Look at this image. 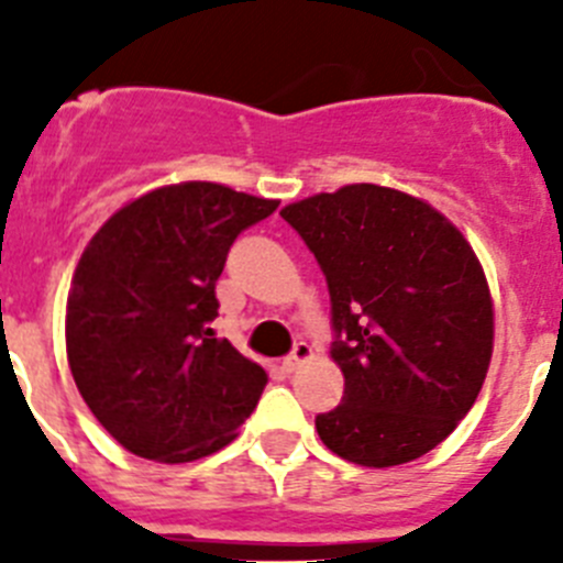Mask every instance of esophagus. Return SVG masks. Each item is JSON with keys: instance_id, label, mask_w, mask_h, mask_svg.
Instances as JSON below:
<instances>
[{"instance_id": "esophagus-1", "label": "esophagus", "mask_w": 563, "mask_h": 563, "mask_svg": "<svg viewBox=\"0 0 563 563\" xmlns=\"http://www.w3.org/2000/svg\"><path fill=\"white\" fill-rule=\"evenodd\" d=\"M312 357V346L307 341H296V346H292L290 355L285 357V366L287 369H296V366H301L305 361H310Z\"/></svg>"}]
</instances>
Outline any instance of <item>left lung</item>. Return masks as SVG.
Masks as SVG:
<instances>
[{"instance_id":"8db88e82","label":"left lung","mask_w":563,"mask_h":563,"mask_svg":"<svg viewBox=\"0 0 563 563\" xmlns=\"http://www.w3.org/2000/svg\"><path fill=\"white\" fill-rule=\"evenodd\" d=\"M324 271L343 397L321 442L366 467L437 449L471 411L494 352L479 258L429 202L355 183L282 211Z\"/></svg>"}]
</instances>
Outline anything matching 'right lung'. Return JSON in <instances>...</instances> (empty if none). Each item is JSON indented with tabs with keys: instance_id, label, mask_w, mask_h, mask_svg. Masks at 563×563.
Here are the masks:
<instances>
[{
	"instance_id": "1",
	"label": "right lung",
	"mask_w": 563,
	"mask_h": 563,
	"mask_svg": "<svg viewBox=\"0 0 563 563\" xmlns=\"http://www.w3.org/2000/svg\"><path fill=\"white\" fill-rule=\"evenodd\" d=\"M278 208L217 183L143 194L89 239L67 298V361L123 449L191 462L225 449L267 372L217 338V278L245 228Z\"/></svg>"
}]
</instances>
